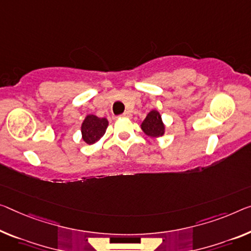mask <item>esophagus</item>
Here are the masks:
<instances>
[{
	"label": "esophagus",
	"instance_id": "1",
	"mask_svg": "<svg viewBox=\"0 0 251 251\" xmlns=\"http://www.w3.org/2000/svg\"><path fill=\"white\" fill-rule=\"evenodd\" d=\"M122 117L123 118H130L131 117V113L129 112V111H126V112H125V113L122 114Z\"/></svg>",
	"mask_w": 251,
	"mask_h": 251
}]
</instances>
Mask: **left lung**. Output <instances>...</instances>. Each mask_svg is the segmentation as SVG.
<instances>
[{"mask_svg":"<svg viewBox=\"0 0 251 251\" xmlns=\"http://www.w3.org/2000/svg\"><path fill=\"white\" fill-rule=\"evenodd\" d=\"M141 130L146 136L151 138H159L165 134L166 126L161 119L160 113L157 110H151L141 123Z\"/></svg>","mask_w":251,"mask_h":251,"instance_id":"left-lung-1","label":"left lung"}]
</instances>
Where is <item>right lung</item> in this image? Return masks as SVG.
I'll return each mask as SVG.
<instances>
[{"label": "right lung", "mask_w": 251, "mask_h": 251, "mask_svg": "<svg viewBox=\"0 0 251 251\" xmlns=\"http://www.w3.org/2000/svg\"><path fill=\"white\" fill-rule=\"evenodd\" d=\"M109 121L106 118H99L94 114H87L80 126L83 141L87 145H93L105 133Z\"/></svg>", "instance_id": "right-lung-1"}]
</instances>
